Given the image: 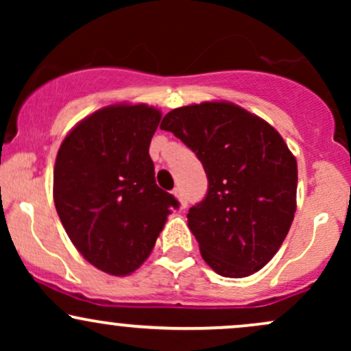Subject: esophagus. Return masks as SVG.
Masks as SVG:
<instances>
[{"label":"esophagus","mask_w":351,"mask_h":351,"mask_svg":"<svg viewBox=\"0 0 351 351\" xmlns=\"http://www.w3.org/2000/svg\"><path fill=\"white\" fill-rule=\"evenodd\" d=\"M173 195H175L176 198H178V201H180V208H181V209H184V208L188 206V201H186V198H184V195H183V193H181L180 188L173 189Z\"/></svg>","instance_id":"obj_1"}]
</instances>
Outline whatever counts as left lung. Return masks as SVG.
<instances>
[{
  "label": "left lung",
  "instance_id": "obj_1",
  "mask_svg": "<svg viewBox=\"0 0 351 351\" xmlns=\"http://www.w3.org/2000/svg\"><path fill=\"white\" fill-rule=\"evenodd\" d=\"M203 163L208 193L188 226L223 277H247L279 251L295 213L297 162L276 128L231 102H203L163 117Z\"/></svg>",
  "mask_w": 351,
  "mask_h": 351
}]
</instances>
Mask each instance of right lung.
<instances>
[{"label":"right lung","instance_id":"right-lung-1","mask_svg":"<svg viewBox=\"0 0 351 351\" xmlns=\"http://www.w3.org/2000/svg\"><path fill=\"white\" fill-rule=\"evenodd\" d=\"M162 114L108 106L64 138L54 165V204L67 236L92 265L127 276L150 256L180 203L155 181L152 136Z\"/></svg>","mask_w":351,"mask_h":351}]
</instances>
